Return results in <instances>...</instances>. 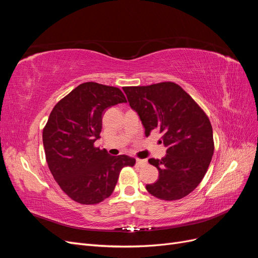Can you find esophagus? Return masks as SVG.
<instances>
[{
  "label": "esophagus",
  "mask_w": 258,
  "mask_h": 258,
  "mask_svg": "<svg viewBox=\"0 0 258 258\" xmlns=\"http://www.w3.org/2000/svg\"><path fill=\"white\" fill-rule=\"evenodd\" d=\"M136 165H137L138 167H145V166L147 165V161L144 160V159H137Z\"/></svg>",
  "instance_id": "34e87169"
}]
</instances>
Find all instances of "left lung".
<instances>
[{"mask_svg": "<svg viewBox=\"0 0 258 258\" xmlns=\"http://www.w3.org/2000/svg\"><path fill=\"white\" fill-rule=\"evenodd\" d=\"M130 106L139 114L148 137L161 134L167 155L148 162L158 169V179L146 185L161 200H178L190 194L205 177L214 153L209 117L181 86L162 82L122 88Z\"/></svg>", "mask_w": 258, "mask_h": 258, "instance_id": "left-lung-1", "label": "left lung"}]
</instances>
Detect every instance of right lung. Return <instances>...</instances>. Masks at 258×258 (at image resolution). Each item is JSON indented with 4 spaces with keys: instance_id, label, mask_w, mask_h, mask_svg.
<instances>
[{
    "instance_id": "add662e5",
    "label": "right lung",
    "mask_w": 258,
    "mask_h": 258,
    "mask_svg": "<svg viewBox=\"0 0 258 258\" xmlns=\"http://www.w3.org/2000/svg\"><path fill=\"white\" fill-rule=\"evenodd\" d=\"M127 102L113 86L87 82L77 86L54 105L43 129V144L50 172L68 196L82 205H96L114 191L123 167L136 159L111 156L95 142L107 107Z\"/></svg>"
}]
</instances>
